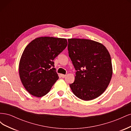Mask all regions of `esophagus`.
I'll use <instances>...</instances> for the list:
<instances>
[{
    "label": "esophagus",
    "instance_id": "esophagus-1",
    "mask_svg": "<svg viewBox=\"0 0 131 131\" xmlns=\"http://www.w3.org/2000/svg\"><path fill=\"white\" fill-rule=\"evenodd\" d=\"M61 77L62 78H64L66 77V75H64V74H61Z\"/></svg>",
    "mask_w": 131,
    "mask_h": 131
}]
</instances>
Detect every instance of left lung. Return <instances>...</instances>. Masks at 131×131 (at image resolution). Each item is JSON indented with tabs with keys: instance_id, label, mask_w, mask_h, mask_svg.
Wrapping results in <instances>:
<instances>
[{
	"instance_id": "8db88e82",
	"label": "left lung",
	"mask_w": 131,
	"mask_h": 131,
	"mask_svg": "<svg viewBox=\"0 0 131 131\" xmlns=\"http://www.w3.org/2000/svg\"><path fill=\"white\" fill-rule=\"evenodd\" d=\"M68 41L69 56L77 70L69 86L79 98L92 100L104 92L112 79L110 55L103 45L93 40L74 38Z\"/></svg>"
}]
</instances>
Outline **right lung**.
<instances>
[{
  "mask_svg": "<svg viewBox=\"0 0 131 131\" xmlns=\"http://www.w3.org/2000/svg\"><path fill=\"white\" fill-rule=\"evenodd\" d=\"M67 39L53 37L35 39L23 51L19 64L21 82L30 94L45 96L59 77L54 68V59L67 46Z\"/></svg>",
  "mask_w": 131,
  "mask_h": 131,
  "instance_id": "right-lung-1",
  "label": "right lung"
}]
</instances>
